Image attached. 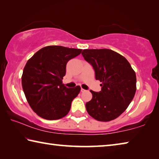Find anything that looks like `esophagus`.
I'll list each match as a JSON object with an SVG mask.
<instances>
[{"instance_id": "34e87169", "label": "esophagus", "mask_w": 159, "mask_h": 159, "mask_svg": "<svg viewBox=\"0 0 159 159\" xmlns=\"http://www.w3.org/2000/svg\"><path fill=\"white\" fill-rule=\"evenodd\" d=\"M80 91H81V92H85V90L84 89H83V88H81V89H80Z\"/></svg>"}]
</instances>
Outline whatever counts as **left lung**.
<instances>
[{
  "label": "left lung",
  "instance_id": "left-lung-1",
  "mask_svg": "<svg viewBox=\"0 0 159 159\" xmlns=\"http://www.w3.org/2000/svg\"><path fill=\"white\" fill-rule=\"evenodd\" d=\"M85 60L95 70L101 91L90 90L93 98L85 104L88 114L99 121L119 116L130 104L136 92V74L126 59L109 49L83 50Z\"/></svg>",
  "mask_w": 159,
  "mask_h": 159
}]
</instances>
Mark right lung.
<instances>
[{
    "label": "right lung",
    "mask_w": 159,
    "mask_h": 159,
    "mask_svg": "<svg viewBox=\"0 0 159 159\" xmlns=\"http://www.w3.org/2000/svg\"><path fill=\"white\" fill-rule=\"evenodd\" d=\"M80 49L50 45L29 59L21 76L22 88L31 109L47 120L65 116L80 86L68 88L62 83L68 61L79 55Z\"/></svg>",
    "instance_id": "1"
}]
</instances>
